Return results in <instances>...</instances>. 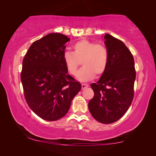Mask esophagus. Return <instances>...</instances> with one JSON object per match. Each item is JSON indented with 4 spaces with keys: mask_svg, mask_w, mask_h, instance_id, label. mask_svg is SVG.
<instances>
[{
    "mask_svg": "<svg viewBox=\"0 0 156 156\" xmlns=\"http://www.w3.org/2000/svg\"><path fill=\"white\" fill-rule=\"evenodd\" d=\"M88 87H89V85L87 84H82V89H85Z\"/></svg>",
    "mask_w": 156,
    "mask_h": 156,
    "instance_id": "1",
    "label": "esophagus"
}]
</instances>
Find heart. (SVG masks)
<instances>
[{"label":"heart","mask_w":156,"mask_h":156,"mask_svg":"<svg viewBox=\"0 0 156 156\" xmlns=\"http://www.w3.org/2000/svg\"><path fill=\"white\" fill-rule=\"evenodd\" d=\"M80 61L83 67L76 74V79L87 82L101 75L108 66V54L103 44H96L87 40L76 42L73 45V52H65L63 62L67 71L72 75L76 73Z\"/></svg>","instance_id":"1"}]
</instances>
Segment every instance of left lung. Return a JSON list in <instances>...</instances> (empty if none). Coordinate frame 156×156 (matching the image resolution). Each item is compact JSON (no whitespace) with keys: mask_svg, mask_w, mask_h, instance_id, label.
Wrapping results in <instances>:
<instances>
[{"mask_svg":"<svg viewBox=\"0 0 156 156\" xmlns=\"http://www.w3.org/2000/svg\"><path fill=\"white\" fill-rule=\"evenodd\" d=\"M108 66L99 81L92 83L94 96L89 101L91 116L102 123H112L129 109L133 99L136 70L133 57L122 41L106 34Z\"/></svg>","mask_w":156,"mask_h":156,"instance_id":"left-lung-1","label":"left lung"}]
</instances>
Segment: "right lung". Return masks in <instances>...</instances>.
Here are the masks:
<instances>
[{"mask_svg": "<svg viewBox=\"0 0 156 156\" xmlns=\"http://www.w3.org/2000/svg\"><path fill=\"white\" fill-rule=\"evenodd\" d=\"M69 41L62 34L50 33L34 42L23 59L20 77L25 98L31 110L44 120L65 116L82 88L68 74L63 62Z\"/></svg>", "mask_w": 156, "mask_h": 156, "instance_id": "obj_1", "label": "right lung"}]
</instances>
